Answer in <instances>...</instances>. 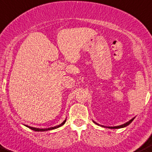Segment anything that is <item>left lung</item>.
<instances>
[{"instance_id":"8db88e82","label":"left lung","mask_w":152,"mask_h":152,"mask_svg":"<svg viewBox=\"0 0 152 152\" xmlns=\"http://www.w3.org/2000/svg\"><path fill=\"white\" fill-rule=\"evenodd\" d=\"M135 118V117L134 118H133L132 119H130V121H127V122H126L125 124H121V125H118V126H115V127H107V126H103V125H100V124H97V123H96L95 121H94V123H95L96 124H97V125H99V126H101V127H108V128H110V129H119V128H123V127H127V125H129V124H130V123L132 122V121H134V119Z\"/></svg>"}]
</instances>
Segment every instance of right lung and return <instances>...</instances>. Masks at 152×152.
<instances>
[{
	"instance_id": "add662e5",
	"label": "right lung",
	"mask_w": 152,
	"mask_h": 152,
	"mask_svg": "<svg viewBox=\"0 0 152 152\" xmlns=\"http://www.w3.org/2000/svg\"><path fill=\"white\" fill-rule=\"evenodd\" d=\"M65 122H66V119H65L64 121H63V122L61 123V124H59V125H57V126H55V127H49V128H37V127H30V126H28V125H25L27 127H28V128L31 129V130H34V131H37V132H42V131H48V130H54V129H57L58 128V127H61L62 125H64V124H65Z\"/></svg>"
}]
</instances>
